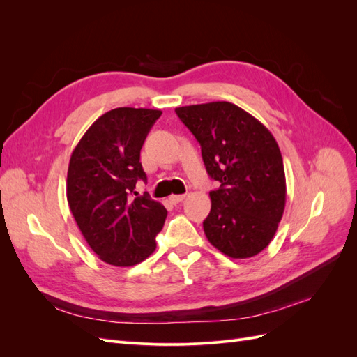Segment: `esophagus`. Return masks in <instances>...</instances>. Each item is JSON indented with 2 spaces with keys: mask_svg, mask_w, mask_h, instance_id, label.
<instances>
[{
  "mask_svg": "<svg viewBox=\"0 0 357 357\" xmlns=\"http://www.w3.org/2000/svg\"><path fill=\"white\" fill-rule=\"evenodd\" d=\"M185 199H186V195H171L169 197V201L172 204H180V202H183Z\"/></svg>",
  "mask_w": 357,
  "mask_h": 357,
  "instance_id": "obj_1",
  "label": "esophagus"
}]
</instances>
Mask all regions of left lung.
<instances>
[{
    "mask_svg": "<svg viewBox=\"0 0 357 357\" xmlns=\"http://www.w3.org/2000/svg\"><path fill=\"white\" fill-rule=\"evenodd\" d=\"M201 144L210 192L205 236L223 255L245 259L274 238L286 205L283 158L273 134L238 105L226 101L176 109Z\"/></svg>",
    "mask_w": 357,
    "mask_h": 357,
    "instance_id": "1",
    "label": "left lung"
}]
</instances>
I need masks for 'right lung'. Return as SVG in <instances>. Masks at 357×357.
<instances>
[{
    "mask_svg": "<svg viewBox=\"0 0 357 357\" xmlns=\"http://www.w3.org/2000/svg\"><path fill=\"white\" fill-rule=\"evenodd\" d=\"M160 110L119 109L104 113L73 150L67 199L86 243L101 261L114 266L143 262L156 248L167 219L164 205L138 197L146 181L139 152Z\"/></svg>",
    "mask_w": 357,
    "mask_h": 357,
    "instance_id": "right-lung-1",
    "label": "right lung"
}]
</instances>
